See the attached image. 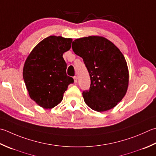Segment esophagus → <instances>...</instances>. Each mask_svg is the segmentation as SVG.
I'll list each match as a JSON object with an SVG mask.
<instances>
[{"label":"esophagus","instance_id":"esophagus-1","mask_svg":"<svg viewBox=\"0 0 156 156\" xmlns=\"http://www.w3.org/2000/svg\"><path fill=\"white\" fill-rule=\"evenodd\" d=\"M74 82L75 83H76V82H78V78H77V76H74Z\"/></svg>","mask_w":156,"mask_h":156}]
</instances>
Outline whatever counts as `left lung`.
I'll use <instances>...</instances> for the list:
<instances>
[{"mask_svg":"<svg viewBox=\"0 0 156 156\" xmlns=\"http://www.w3.org/2000/svg\"><path fill=\"white\" fill-rule=\"evenodd\" d=\"M72 50L82 58L89 73V89L82 96L86 104L97 112H105L123 99L129 85V69L118 47L101 36H88L72 42Z\"/></svg>","mask_w":156,"mask_h":156,"instance_id":"1","label":"left lung"}]
</instances>
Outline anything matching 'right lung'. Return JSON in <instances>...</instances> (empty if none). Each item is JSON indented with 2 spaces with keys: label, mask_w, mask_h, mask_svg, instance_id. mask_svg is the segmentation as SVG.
I'll return each instance as SVG.
<instances>
[{
  "label": "right lung",
  "mask_w": 156,
  "mask_h": 156,
  "mask_svg": "<svg viewBox=\"0 0 156 156\" xmlns=\"http://www.w3.org/2000/svg\"><path fill=\"white\" fill-rule=\"evenodd\" d=\"M72 38L50 36L34 48L24 64L23 77L29 95L44 109L62 101L74 79L67 76L63 54L71 48Z\"/></svg>",
  "instance_id": "add662e5"
}]
</instances>
